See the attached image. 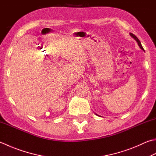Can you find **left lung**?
I'll return each instance as SVG.
<instances>
[{
  "mask_svg": "<svg viewBox=\"0 0 156 156\" xmlns=\"http://www.w3.org/2000/svg\"><path fill=\"white\" fill-rule=\"evenodd\" d=\"M130 35L132 36V37L135 40V41L137 42V43H138V44H139V47L141 48V49L143 50V51H144V49H143V47H142V45H141V42H140V41L139 40V38L136 37V36L135 35V34H132V33H130Z\"/></svg>",
  "mask_w": 156,
  "mask_h": 156,
  "instance_id": "left-lung-1",
  "label": "left lung"
}]
</instances>
